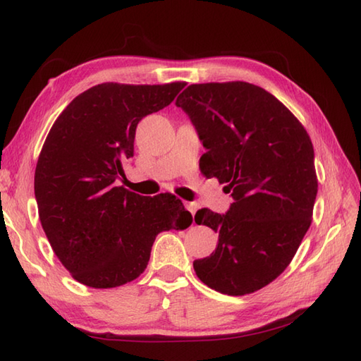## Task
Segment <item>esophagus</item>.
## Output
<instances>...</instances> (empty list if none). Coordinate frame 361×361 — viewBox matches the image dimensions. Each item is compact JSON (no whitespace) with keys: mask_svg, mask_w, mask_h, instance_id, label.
<instances>
[{"mask_svg":"<svg viewBox=\"0 0 361 361\" xmlns=\"http://www.w3.org/2000/svg\"><path fill=\"white\" fill-rule=\"evenodd\" d=\"M185 206L188 208V211L192 214V216H195V212L198 209V203H195V202H186Z\"/></svg>","mask_w":361,"mask_h":361,"instance_id":"1","label":"esophagus"}]
</instances>
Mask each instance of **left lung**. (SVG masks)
<instances>
[{"mask_svg": "<svg viewBox=\"0 0 361 361\" xmlns=\"http://www.w3.org/2000/svg\"><path fill=\"white\" fill-rule=\"evenodd\" d=\"M176 106L206 149L203 175L234 198L224 216L197 211L195 224L219 233V243L194 270L224 295L255 293L286 270L312 224L318 180L310 136L286 105L248 82L194 83Z\"/></svg>", "mask_w": 361, "mask_h": 361, "instance_id": "1", "label": "left lung"}]
</instances>
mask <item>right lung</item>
Returning a JSON list of instances; mask_svg holds the SVG:
<instances>
[{
	"instance_id": "right-lung-1",
	"label": "right lung",
	"mask_w": 361,
	"mask_h": 361,
	"mask_svg": "<svg viewBox=\"0 0 361 361\" xmlns=\"http://www.w3.org/2000/svg\"><path fill=\"white\" fill-rule=\"evenodd\" d=\"M185 85L101 83L73 99L46 136L34 180L38 217L56 256L83 286L132 282L161 231L192 224L175 195L142 197L116 185L133 157L137 122Z\"/></svg>"
}]
</instances>
